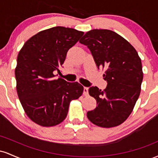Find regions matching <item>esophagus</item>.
<instances>
[{"instance_id": "esophagus-1", "label": "esophagus", "mask_w": 158, "mask_h": 158, "mask_svg": "<svg viewBox=\"0 0 158 158\" xmlns=\"http://www.w3.org/2000/svg\"><path fill=\"white\" fill-rule=\"evenodd\" d=\"M83 94L85 96H88V88L87 87H84V90H83Z\"/></svg>"}]
</instances>
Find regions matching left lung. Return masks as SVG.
<instances>
[{
  "instance_id": "1",
  "label": "left lung",
  "mask_w": 158,
  "mask_h": 158,
  "mask_svg": "<svg viewBox=\"0 0 158 158\" xmlns=\"http://www.w3.org/2000/svg\"><path fill=\"white\" fill-rule=\"evenodd\" d=\"M79 42L89 49L98 69L106 68L103 77L108 83L104 90L89 88L97 106L87 117L102 128L119 126L131 114L140 93L143 73L138 53L122 36L108 30L87 32Z\"/></svg>"
}]
</instances>
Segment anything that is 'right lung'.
Here are the masks:
<instances>
[{"label": "right lung", "mask_w": 158, "mask_h": 158, "mask_svg": "<svg viewBox=\"0 0 158 158\" xmlns=\"http://www.w3.org/2000/svg\"><path fill=\"white\" fill-rule=\"evenodd\" d=\"M83 34L72 28L52 27L30 38L20 50L15 70L17 93L27 115L40 126L62 122L70 101L82 94V85L56 79L54 73H60L69 49Z\"/></svg>", "instance_id": "right-lung-1"}]
</instances>
